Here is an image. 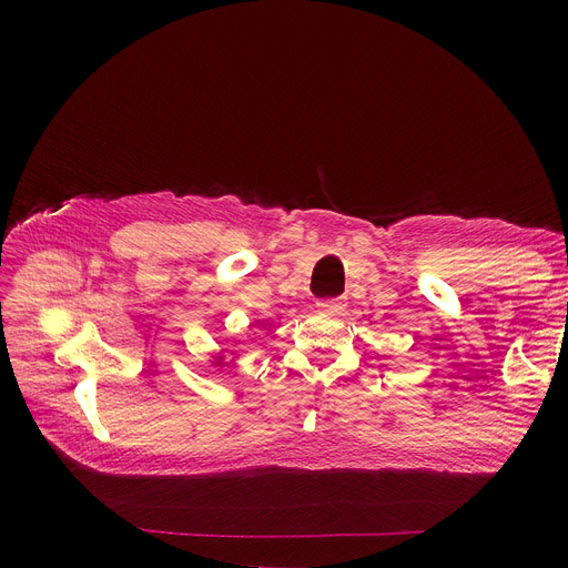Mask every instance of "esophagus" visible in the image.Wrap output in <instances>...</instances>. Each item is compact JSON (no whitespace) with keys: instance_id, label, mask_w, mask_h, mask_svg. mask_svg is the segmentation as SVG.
<instances>
[{"instance_id":"obj_1","label":"esophagus","mask_w":568,"mask_h":568,"mask_svg":"<svg viewBox=\"0 0 568 568\" xmlns=\"http://www.w3.org/2000/svg\"><path fill=\"white\" fill-rule=\"evenodd\" d=\"M317 306L322 311H329V313H343L345 311V302L341 300V296H334V300H322Z\"/></svg>"}]
</instances>
